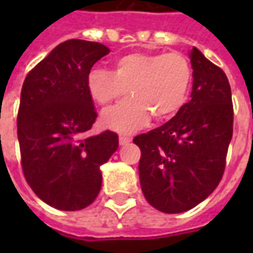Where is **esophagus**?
I'll use <instances>...</instances> for the list:
<instances>
[{
    "instance_id": "obj_1",
    "label": "esophagus",
    "mask_w": 253,
    "mask_h": 253,
    "mask_svg": "<svg viewBox=\"0 0 253 253\" xmlns=\"http://www.w3.org/2000/svg\"><path fill=\"white\" fill-rule=\"evenodd\" d=\"M130 141H131V137H128V135H119V143L121 145H127Z\"/></svg>"
}]
</instances>
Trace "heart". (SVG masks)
<instances>
[{"label": "heart", "mask_w": 253, "mask_h": 253, "mask_svg": "<svg viewBox=\"0 0 253 253\" xmlns=\"http://www.w3.org/2000/svg\"><path fill=\"white\" fill-rule=\"evenodd\" d=\"M192 81L190 62L180 52H132L118 58L112 70L93 69L88 74V90L97 104L107 107L125 100L101 115L107 128L132 132L156 121H167L186 103Z\"/></svg>", "instance_id": "b5f03b06"}]
</instances>
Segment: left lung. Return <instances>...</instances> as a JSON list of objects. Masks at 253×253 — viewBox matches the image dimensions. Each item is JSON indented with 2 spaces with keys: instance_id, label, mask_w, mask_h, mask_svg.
Listing matches in <instances>:
<instances>
[{
  "instance_id": "obj_1",
  "label": "left lung",
  "mask_w": 253,
  "mask_h": 253,
  "mask_svg": "<svg viewBox=\"0 0 253 253\" xmlns=\"http://www.w3.org/2000/svg\"><path fill=\"white\" fill-rule=\"evenodd\" d=\"M188 55L194 78L191 100L165 125L132 139L141 149L143 195L168 214L190 210L215 190L233 134L226 74L196 47Z\"/></svg>"
}]
</instances>
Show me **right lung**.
I'll list each match as a JSON object with an SVG mask.
<instances>
[{"label": "right lung", "mask_w": 253, "mask_h": 253, "mask_svg": "<svg viewBox=\"0 0 253 253\" xmlns=\"http://www.w3.org/2000/svg\"><path fill=\"white\" fill-rule=\"evenodd\" d=\"M110 48L70 39L25 77L17 138L25 180L42 201L63 211L89 206L101 188V169L119 146L115 132L86 137L97 118L88 74Z\"/></svg>", "instance_id": "1"}]
</instances>
